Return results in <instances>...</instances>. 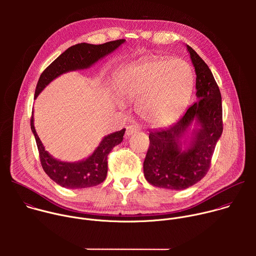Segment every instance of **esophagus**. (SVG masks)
<instances>
[{
  "label": "esophagus",
  "instance_id": "esophagus-1",
  "mask_svg": "<svg viewBox=\"0 0 256 256\" xmlns=\"http://www.w3.org/2000/svg\"><path fill=\"white\" fill-rule=\"evenodd\" d=\"M138 130V128L136 126H126V136H132L134 134H136Z\"/></svg>",
  "mask_w": 256,
  "mask_h": 256
}]
</instances>
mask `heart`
Returning <instances> with one entry per match:
<instances>
[{
  "mask_svg": "<svg viewBox=\"0 0 256 256\" xmlns=\"http://www.w3.org/2000/svg\"><path fill=\"white\" fill-rule=\"evenodd\" d=\"M194 82V72L188 62L156 58L120 70L116 90L120 99L138 101L136 110L144 122L164 126L184 112L192 98Z\"/></svg>",
  "mask_w": 256,
  "mask_h": 256,
  "instance_id": "heart-1",
  "label": "heart"
}]
</instances>
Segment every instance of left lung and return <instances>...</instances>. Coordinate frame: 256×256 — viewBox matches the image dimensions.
I'll use <instances>...</instances> for the list:
<instances>
[{
    "label": "left lung",
    "mask_w": 256,
    "mask_h": 256,
    "mask_svg": "<svg viewBox=\"0 0 256 256\" xmlns=\"http://www.w3.org/2000/svg\"><path fill=\"white\" fill-rule=\"evenodd\" d=\"M198 101L174 124L149 134L144 175L154 186L182 190L206 174L223 132L222 97L208 64L190 46Z\"/></svg>",
    "instance_id": "left-lung-1"
}]
</instances>
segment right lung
<instances>
[{"instance_id":"1","label":"right lung","mask_w":256,"mask_h":256,"mask_svg":"<svg viewBox=\"0 0 256 256\" xmlns=\"http://www.w3.org/2000/svg\"><path fill=\"white\" fill-rule=\"evenodd\" d=\"M126 40L97 46L83 42L68 48L44 70L36 85L34 99L38 98L44 89L60 75L72 70L89 68L101 58L114 52ZM30 124L44 172L56 184L70 190L96 186L105 180L107 175V156L116 144L122 142L126 132V128H122L105 136L94 152L86 159L77 162H66L54 158L46 151L44 146L34 128L33 110Z\"/></svg>"}]
</instances>
